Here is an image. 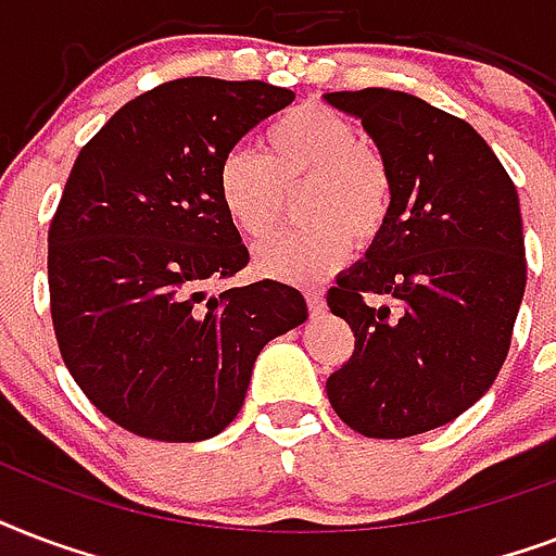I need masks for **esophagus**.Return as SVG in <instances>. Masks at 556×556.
<instances>
[{"label":"esophagus","mask_w":556,"mask_h":556,"mask_svg":"<svg viewBox=\"0 0 556 556\" xmlns=\"http://www.w3.org/2000/svg\"><path fill=\"white\" fill-rule=\"evenodd\" d=\"M304 299H307V307L313 316H321L325 313V292L321 290H307L304 292Z\"/></svg>","instance_id":"34e87169"}]
</instances>
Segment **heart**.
<instances>
[{
    "instance_id": "1",
    "label": "heart",
    "mask_w": 556,
    "mask_h": 556,
    "mask_svg": "<svg viewBox=\"0 0 556 556\" xmlns=\"http://www.w3.org/2000/svg\"><path fill=\"white\" fill-rule=\"evenodd\" d=\"M307 229L281 231L255 249L257 273L313 283L337 273L356 240H374L391 211V170L363 141V130L337 110L304 103L264 130V153L235 148L219 162L217 193L226 217L243 238H264L295 191Z\"/></svg>"
}]
</instances>
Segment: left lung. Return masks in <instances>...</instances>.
Instances as JSON below:
<instances>
[{"mask_svg": "<svg viewBox=\"0 0 556 556\" xmlns=\"http://www.w3.org/2000/svg\"><path fill=\"white\" fill-rule=\"evenodd\" d=\"M325 101L363 122L394 185L382 231L327 290L356 337L327 397L365 438L429 432L484 397L505 363L528 273L519 193L470 124L415 94ZM365 294H389L399 309Z\"/></svg>", "mask_w": 556, "mask_h": 556, "instance_id": "1", "label": "left lung"}]
</instances>
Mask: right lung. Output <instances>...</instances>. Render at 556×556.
I'll list each match as a JSON object with an SVG mask.
<instances>
[{"mask_svg":"<svg viewBox=\"0 0 556 556\" xmlns=\"http://www.w3.org/2000/svg\"><path fill=\"white\" fill-rule=\"evenodd\" d=\"M295 101L264 80L179 77L122 110L75 159L49 229L51 318L86 397L127 432L214 438L269 339L307 321L295 287H205L249 264L219 162Z\"/></svg>","mask_w":556,"mask_h":556,"instance_id":"right-lung-1","label":"right lung"}]
</instances>
